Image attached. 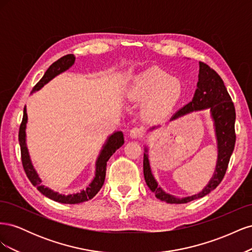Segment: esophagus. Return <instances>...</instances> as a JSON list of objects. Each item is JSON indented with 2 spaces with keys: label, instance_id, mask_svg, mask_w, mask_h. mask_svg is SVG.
<instances>
[{
  "label": "esophagus",
  "instance_id": "obj_1",
  "mask_svg": "<svg viewBox=\"0 0 252 252\" xmlns=\"http://www.w3.org/2000/svg\"><path fill=\"white\" fill-rule=\"evenodd\" d=\"M129 135H130L132 139L142 138L144 135V129L142 127H133L130 130V132H129Z\"/></svg>",
  "mask_w": 252,
  "mask_h": 252
}]
</instances>
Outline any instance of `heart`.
Segmentation results:
<instances>
[{
    "label": "heart",
    "mask_w": 252,
    "mask_h": 252,
    "mask_svg": "<svg viewBox=\"0 0 252 252\" xmlns=\"http://www.w3.org/2000/svg\"><path fill=\"white\" fill-rule=\"evenodd\" d=\"M129 95L138 101L150 98L148 107L151 111H165L179 101L182 84L158 68H149L133 79Z\"/></svg>",
    "instance_id": "obj_1"
}]
</instances>
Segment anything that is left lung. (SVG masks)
I'll return each instance as SVG.
<instances>
[{"instance_id": "obj_1", "label": "left lung", "mask_w": 252, "mask_h": 252, "mask_svg": "<svg viewBox=\"0 0 252 252\" xmlns=\"http://www.w3.org/2000/svg\"><path fill=\"white\" fill-rule=\"evenodd\" d=\"M208 108L210 109L211 118L213 122H215V130L218 142L219 155L215 174H213L207 186L201 192L179 199V197L166 193L158 185L150 169L148 155L146 154L147 148H145L143 159L144 178L145 181H146L147 186L152 192H155L158 200L169 204H184L191 202L208 194L222 182L235 145V109L231 97L224 85L223 80L207 64L200 62L199 82H197V88L194 93L192 101L185 105L178 112H175L171 120H175L195 110H203ZM155 128L156 127H152L151 129Z\"/></svg>"}]
</instances>
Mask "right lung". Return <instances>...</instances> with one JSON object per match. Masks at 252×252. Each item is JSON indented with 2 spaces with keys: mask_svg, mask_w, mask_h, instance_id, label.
<instances>
[{
  "mask_svg": "<svg viewBox=\"0 0 252 252\" xmlns=\"http://www.w3.org/2000/svg\"><path fill=\"white\" fill-rule=\"evenodd\" d=\"M74 61H75V57L73 55H67L56 61L55 63L49 66L46 72H45V74L43 75V78L37 82L36 85L32 88V93L40 90L45 84H47L53 78L57 77L58 74L62 73L65 70H67L68 68H70L73 65ZM26 124H27V112H26V107H24V114H23V120L20 126V130H19V142H20V147H21V158H22L23 168H24L27 178L29 179L30 182H32V184L34 187H36V189L39 190L42 194L59 203L79 204V203H83L93 199V197L100 191V189L104 184L105 175H106V166H107L109 158L114 154V152H116V150H118L122 145L124 144L123 132L116 131L107 139V142H106V144L103 146L101 154L96 159L95 175L93 182L89 184V186H87L85 190H82L81 192L65 195V194H60L59 192H55L53 190L49 189L48 187H45L44 185H42V181L39 178V175H37L36 171L34 170L32 161H30V157L26 146V132H25Z\"/></svg>",
  "mask_w": 252,
  "mask_h": 252,
  "instance_id": "add662e5",
  "label": "right lung"
}]
</instances>
